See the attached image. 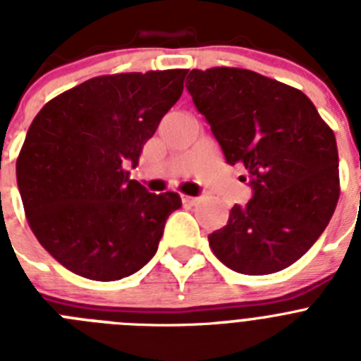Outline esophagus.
Returning a JSON list of instances; mask_svg holds the SVG:
<instances>
[{
  "label": "esophagus",
  "mask_w": 361,
  "mask_h": 361,
  "mask_svg": "<svg viewBox=\"0 0 361 361\" xmlns=\"http://www.w3.org/2000/svg\"><path fill=\"white\" fill-rule=\"evenodd\" d=\"M180 199H183V204H186V206H195V204L199 202L197 197H190V195H180Z\"/></svg>",
  "instance_id": "esophagus-1"
}]
</instances>
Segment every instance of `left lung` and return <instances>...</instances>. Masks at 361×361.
<instances>
[{
  "instance_id": "1",
  "label": "left lung",
  "mask_w": 361,
  "mask_h": 361,
  "mask_svg": "<svg viewBox=\"0 0 361 361\" xmlns=\"http://www.w3.org/2000/svg\"><path fill=\"white\" fill-rule=\"evenodd\" d=\"M186 88L226 162L242 164L253 197L209 235L242 275L276 273L318 240L340 197L333 130L304 92L244 68L191 70Z\"/></svg>"
}]
</instances>
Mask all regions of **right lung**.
Segmentation results:
<instances>
[{"label":"right lung","instance_id":"add662e5","mask_svg":"<svg viewBox=\"0 0 361 361\" xmlns=\"http://www.w3.org/2000/svg\"><path fill=\"white\" fill-rule=\"evenodd\" d=\"M188 70L99 75L39 110L16 162L32 231L57 262L99 282L133 275L157 253L173 191L130 178L178 101Z\"/></svg>","mask_w":361,"mask_h":361}]
</instances>
